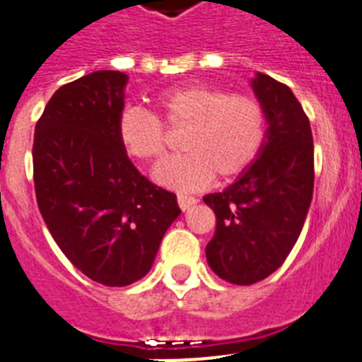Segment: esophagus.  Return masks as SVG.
I'll return each instance as SVG.
<instances>
[{
	"label": "esophagus",
	"mask_w": 362,
	"mask_h": 362,
	"mask_svg": "<svg viewBox=\"0 0 362 362\" xmlns=\"http://www.w3.org/2000/svg\"><path fill=\"white\" fill-rule=\"evenodd\" d=\"M196 203H197V197L187 196V194H177V204L181 210L190 209V206H194Z\"/></svg>",
	"instance_id": "34e87169"
}]
</instances>
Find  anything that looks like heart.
Here are the masks:
<instances>
[{"label": "heart", "mask_w": 362, "mask_h": 362, "mask_svg": "<svg viewBox=\"0 0 362 362\" xmlns=\"http://www.w3.org/2000/svg\"><path fill=\"white\" fill-rule=\"evenodd\" d=\"M156 114L127 107L117 117V139L130 158L153 163L165 158L168 130H187L185 156L153 172L165 187L196 190L214 174L232 179L248 170L267 139V112L252 95L206 85L166 88L153 98Z\"/></svg>", "instance_id": "obj_1"}]
</instances>
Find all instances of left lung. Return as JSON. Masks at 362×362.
Masks as SVG:
<instances>
[{
    "label": "left lung",
    "instance_id": "8db88e82",
    "mask_svg": "<svg viewBox=\"0 0 362 362\" xmlns=\"http://www.w3.org/2000/svg\"><path fill=\"white\" fill-rule=\"evenodd\" d=\"M267 112V139L235 183L203 201L216 214L206 261L221 279L254 284L288 257L313 194V137L288 86L259 72L252 81Z\"/></svg>",
    "mask_w": 362,
    "mask_h": 362
}]
</instances>
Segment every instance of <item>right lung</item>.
Masks as SVG:
<instances>
[{
	"mask_svg": "<svg viewBox=\"0 0 362 362\" xmlns=\"http://www.w3.org/2000/svg\"><path fill=\"white\" fill-rule=\"evenodd\" d=\"M127 74L98 70L59 86L36 123L34 188L45 225L74 267L105 286L148 274L175 194L139 174L117 139Z\"/></svg>",
	"mask_w": 362,
	"mask_h": 362,
	"instance_id": "obj_1",
	"label": "right lung"
}]
</instances>
